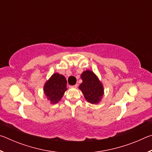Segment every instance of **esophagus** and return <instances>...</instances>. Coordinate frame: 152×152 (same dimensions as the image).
Returning <instances> with one entry per match:
<instances>
[{"mask_svg":"<svg viewBox=\"0 0 152 152\" xmlns=\"http://www.w3.org/2000/svg\"><path fill=\"white\" fill-rule=\"evenodd\" d=\"M78 84H75V85H74V86H72L71 87H72V88H77V87H78Z\"/></svg>","mask_w":152,"mask_h":152,"instance_id":"obj_1","label":"esophagus"}]
</instances>
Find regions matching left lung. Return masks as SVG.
I'll return each instance as SVG.
<instances>
[{
  "instance_id": "obj_1",
  "label": "left lung",
  "mask_w": 152,
  "mask_h": 152,
  "mask_svg": "<svg viewBox=\"0 0 152 152\" xmlns=\"http://www.w3.org/2000/svg\"><path fill=\"white\" fill-rule=\"evenodd\" d=\"M81 78L82 83L79 88L87 101L92 104L98 103L101 101L103 95V86L99 80L96 75L90 70H86L82 74Z\"/></svg>"
}]
</instances>
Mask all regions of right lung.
I'll list each match as a JSON object with an SVG mask.
<instances>
[{
	"mask_svg": "<svg viewBox=\"0 0 152 152\" xmlns=\"http://www.w3.org/2000/svg\"><path fill=\"white\" fill-rule=\"evenodd\" d=\"M67 81L63 75L56 73L44 86V93L51 103H56L61 99L67 90Z\"/></svg>",
	"mask_w": 152,
	"mask_h": 152,
	"instance_id": "add662e5",
	"label": "right lung"
}]
</instances>
